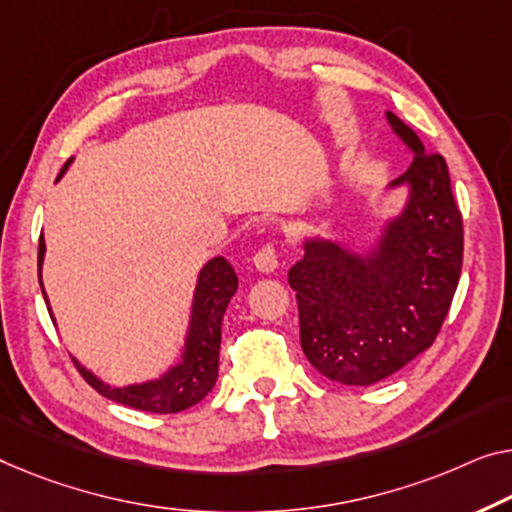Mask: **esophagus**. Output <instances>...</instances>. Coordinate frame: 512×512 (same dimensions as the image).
Returning a JSON list of instances; mask_svg holds the SVG:
<instances>
[{"label": "esophagus", "mask_w": 512, "mask_h": 512, "mask_svg": "<svg viewBox=\"0 0 512 512\" xmlns=\"http://www.w3.org/2000/svg\"><path fill=\"white\" fill-rule=\"evenodd\" d=\"M253 262H255L257 269L264 271V273L276 271V266H278V246H276V243H273V241L264 243V246L255 253Z\"/></svg>", "instance_id": "1"}]
</instances>
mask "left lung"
I'll list each match as a JSON object with an SVG mask.
<instances>
[{
	"mask_svg": "<svg viewBox=\"0 0 512 512\" xmlns=\"http://www.w3.org/2000/svg\"><path fill=\"white\" fill-rule=\"evenodd\" d=\"M414 163L391 186H411L409 204L368 259L338 243L308 241L289 269L303 354L317 372L349 386L395 375L437 340L462 273V213L441 154L388 112Z\"/></svg>",
	"mask_w": 512,
	"mask_h": 512,
	"instance_id": "8db88e82",
	"label": "left lung"
}]
</instances>
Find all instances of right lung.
I'll list each match as a JSON object with an SVG mask.
<instances>
[{
  "mask_svg": "<svg viewBox=\"0 0 512 512\" xmlns=\"http://www.w3.org/2000/svg\"><path fill=\"white\" fill-rule=\"evenodd\" d=\"M68 163L61 167L59 177L66 172ZM43 253L45 241L41 234V239H38V273H41ZM236 285H239V278H236L232 264L225 257H213L204 266L200 278H197L193 319H190L183 363L172 368L163 379L126 388H110L73 358L75 368H78L82 379L103 398L126 404V407L149 411V414H177V411L193 407L211 391L218 379L220 326H223V315L227 303L236 292Z\"/></svg>",
  "mask_w": 512,
  "mask_h": 512,
  "instance_id": "add662e5",
  "label": "right lung"
}]
</instances>
